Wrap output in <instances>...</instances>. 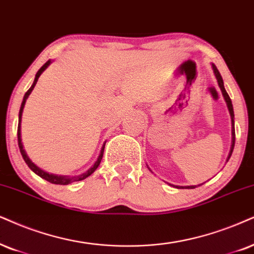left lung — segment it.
<instances>
[{
  "instance_id": "8db88e82",
  "label": "left lung",
  "mask_w": 254,
  "mask_h": 254,
  "mask_svg": "<svg viewBox=\"0 0 254 254\" xmlns=\"http://www.w3.org/2000/svg\"><path fill=\"white\" fill-rule=\"evenodd\" d=\"M211 68H212L214 76H216L218 86H219V88H220V91H221V94H223V97H224V99H225V103H226L227 110H229L230 116H231V125H232V142H231V147H230L229 156H227V158H226V162H229L230 157H231V155H232L233 149H234V142H236V132H234V112H233V105H232V102H231V98H230L229 94H227V92H226L225 86H224L223 78H221V76H220L219 71H218L217 66L214 65V64L212 63V64H211ZM147 168H149V166H147ZM149 170H150V168H149ZM150 171H151V170H150ZM151 172H152V171H151ZM199 185H201V184H199ZM199 185H189V186L172 185V186H175V188H177V189H194V188H197V186H199Z\"/></svg>"
}]
</instances>
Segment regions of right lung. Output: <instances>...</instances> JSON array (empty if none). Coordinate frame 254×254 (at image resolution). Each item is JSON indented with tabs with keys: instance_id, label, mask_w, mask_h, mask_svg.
<instances>
[{
	"instance_id": "obj_1",
	"label": "right lung",
	"mask_w": 254,
	"mask_h": 254,
	"mask_svg": "<svg viewBox=\"0 0 254 254\" xmlns=\"http://www.w3.org/2000/svg\"><path fill=\"white\" fill-rule=\"evenodd\" d=\"M53 63V61L49 60L46 64H43V66L38 70L36 75H35V79H34V83L33 85L30 86V89L28 90L27 92H25L24 97H23V101H22V104H21V108H20V114H18V127H17V139H18V147H20V151H21V155L23 157L24 162L27 163V165L29 166V169L31 170V171L36 173L37 176H40L41 178L46 179L47 182L49 183H53V184H59V185H68V184H71L73 182H79V181H83V179H85L86 177H89L90 175H92L96 171V169L98 168V165L101 164V160H102V157H103V152H104V146H105V142L103 144V146H102L101 149V152H99V156L96 162L94 163V165L90 168L88 171H85L84 173H82V175H78V176H61V175H54V173H49L47 171H44V170H42L41 168H38V166L33 163V160L29 158V156L27 155V152H25L24 150V146H23V143H22V136H21V122H22V114H23V109H24V105H25V102H27V99L29 97V95L31 94V91H33L35 85H36V83L38 81V78H40L41 73L46 70L48 66L50 65V64Z\"/></svg>"
}]
</instances>
